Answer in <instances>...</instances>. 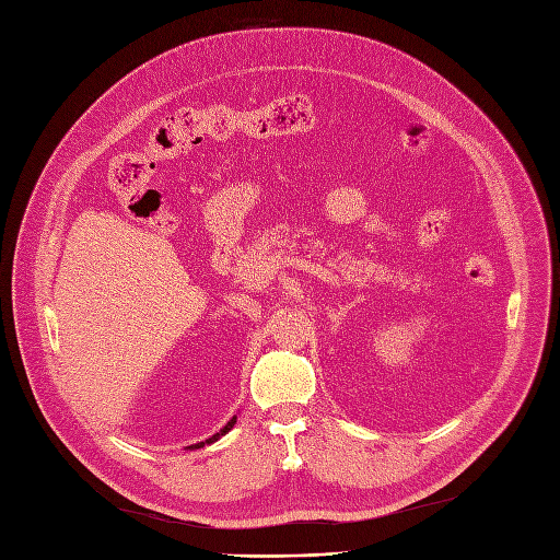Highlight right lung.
<instances>
[{"label":"right lung","instance_id":"obj_1","mask_svg":"<svg viewBox=\"0 0 560 560\" xmlns=\"http://www.w3.org/2000/svg\"><path fill=\"white\" fill-rule=\"evenodd\" d=\"M235 421H237V417H233V419H231V421H229V423H226V425H224V428H222V430H220V433H214V435H212V438H208V440H206V442H199V444H192V446H188V448H203V446H206V444H212V442H218V440H220V438H222V435H226V433H229V430H231V428H233V425H235Z\"/></svg>","mask_w":560,"mask_h":560}]
</instances>
